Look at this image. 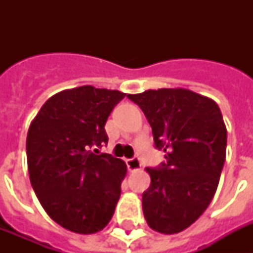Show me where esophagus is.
<instances>
[{"instance_id":"1","label":"esophagus","mask_w":253,"mask_h":253,"mask_svg":"<svg viewBox=\"0 0 253 253\" xmlns=\"http://www.w3.org/2000/svg\"><path fill=\"white\" fill-rule=\"evenodd\" d=\"M127 168L130 172H134V170H139L140 167H142V163L139 160L138 158H132V159H127L126 160Z\"/></svg>"}]
</instances>
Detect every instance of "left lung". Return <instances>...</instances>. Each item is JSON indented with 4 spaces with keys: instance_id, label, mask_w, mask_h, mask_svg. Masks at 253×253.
<instances>
[{
    "instance_id": "8db88e82",
    "label": "left lung",
    "mask_w": 253,
    "mask_h": 253,
    "mask_svg": "<svg viewBox=\"0 0 253 253\" xmlns=\"http://www.w3.org/2000/svg\"><path fill=\"white\" fill-rule=\"evenodd\" d=\"M152 127L166 163L146 168L151 185L143 212L152 230L177 234L200 218L215 194L226 160L227 130L219 106L188 89L128 94Z\"/></svg>"
}]
</instances>
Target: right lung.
Segmentation results:
<instances>
[{
    "label": "right lung",
    "instance_id": "obj_1",
    "mask_svg": "<svg viewBox=\"0 0 253 253\" xmlns=\"http://www.w3.org/2000/svg\"><path fill=\"white\" fill-rule=\"evenodd\" d=\"M125 95L90 85L63 90L30 125L26 152L34 192L51 219L69 231L98 232L114 214L127 167L90 148L107 143L105 125Z\"/></svg>",
    "mask_w": 253,
    "mask_h": 253
}]
</instances>
